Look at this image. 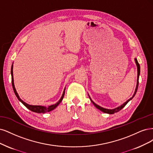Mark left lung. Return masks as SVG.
Instances as JSON below:
<instances>
[{"instance_id": "1", "label": "left lung", "mask_w": 153, "mask_h": 153, "mask_svg": "<svg viewBox=\"0 0 153 153\" xmlns=\"http://www.w3.org/2000/svg\"><path fill=\"white\" fill-rule=\"evenodd\" d=\"M135 63H136V64H137V86H136V89H135V93H134V95H133V97H131V98H130V99H128V100L126 102H125L124 103H123V104H122L121 106H119V107H117V108H115V109H105V108H103V107H100V106H99V105H98L97 104H96L95 103H94L93 102V101H92V100L90 98V100L91 101V102L93 103V105H94L98 109H99V110H100L101 111H102L103 112H105V113H107V114H114V113H116V112H119L120 110H121L123 107H124L126 104H127V103L130 100H131L134 97V96L135 95V94H136V93H137V89H138V86H139V75H140V65H139V62H138V61H137V59L135 58Z\"/></svg>"}]
</instances>
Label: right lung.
I'll use <instances>...</instances> for the list:
<instances>
[{
	"mask_svg": "<svg viewBox=\"0 0 153 153\" xmlns=\"http://www.w3.org/2000/svg\"><path fill=\"white\" fill-rule=\"evenodd\" d=\"M11 82H12V86H13V90H14V93H15V95L16 96V97L18 98V99L25 106L27 109H28L29 110H30L32 112H37V113H45V112H50L53 109H55V108L59 105V103H60L63 98V97H64V95H65V89L63 91V95L61 97V98L60 99V100H59L57 103H56L55 104H53V105H50L48 107H44V106H41V105H29L28 104V103H25V102H23L20 98H19L18 93L16 92V90L15 89V87H14V80H13V65H12V67H11Z\"/></svg>",
	"mask_w": 153,
	"mask_h": 153,
	"instance_id": "add662e5",
	"label": "right lung"
}]
</instances>
